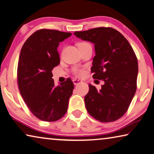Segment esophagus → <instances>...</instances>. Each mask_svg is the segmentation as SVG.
<instances>
[{
	"label": "esophagus",
	"instance_id": "34e87169",
	"mask_svg": "<svg viewBox=\"0 0 154 154\" xmlns=\"http://www.w3.org/2000/svg\"><path fill=\"white\" fill-rule=\"evenodd\" d=\"M72 82H73V84H74L75 86H76V85L79 84L80 83H82V81H80L79 79H74L72 80Z\"/></svg>",
	"mask_w": 154,
	"mask_h": 154
}]
</instances>
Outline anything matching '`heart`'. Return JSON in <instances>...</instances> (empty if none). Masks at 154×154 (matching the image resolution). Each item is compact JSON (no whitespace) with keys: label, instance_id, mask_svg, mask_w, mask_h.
<instances>
[{"label":"heart","instance_id":"heart-1","mask_svg":"<svg viewBox=\"0 0 154 154\" xmlns=\"http://www.w3.org/2000/svg\"><path fill=\"white\" fill-rule=\"evenodd\" d=\"M86 45H89V44L86 42H82L78 44V46ZM73 72H74V75L75 76L77 77H82L83 75H84L85 74V71L84 69H81V68H75V69L73 70Z\"/></svg>","mask_w":154,"mask_h":154}]
</instances>
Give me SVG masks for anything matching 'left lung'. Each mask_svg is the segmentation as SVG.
Returning a JSON list of instances; mask_svg holds the SVG:
<instances>
[{"mask_svg":"<svg viewBox=\"0 0 154 154\" xmlns=\"http://www.w3.org/2000/svg\"><path fill=\"white\" fill-rule=\"evenodd\" d=\"M74 34L94 44L92 77L104 82L99 90L88 85V93L84 98L87 111L101 122L118 120L128 109L137 87L138 60L132 47L119 31L111 27L102 26Z\"/></svg>","mask_w":154,"mask_h":154,"instance_id":"1","label":"left lung"}]
</instances>
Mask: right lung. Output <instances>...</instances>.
Listing matches in <instances>:
<instances>
[{"label":"right lung","mask_w":154,"mask_h":154,"mask_svg":"<svg viewBox=\"0 0 154 154\" xmlns=\"http://www.w3.org/2000/svg\"><path fill=\"white\" fill-rule=\"evenodd\" d=\"M70 33L42 29L24 43L19 56L17 80L29 110L40 120L53 122L66 113L74 84L71 79L56 86L52 70L60 64L57 47Z\"/></svg>","instance_id":"obj_1"}]
</instances>
